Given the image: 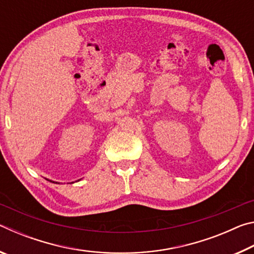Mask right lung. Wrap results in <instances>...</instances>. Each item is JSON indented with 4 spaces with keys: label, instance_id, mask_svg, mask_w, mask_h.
I'll return each mask as SVG.
<instances>
[{
    "label": "right lung",
    "instance_id": "right-lung-1",
    "mask_svg": "<svg viewBox=\"0 0 254 254\" xmlns=\"http://www.w3.org/2000/svg\"><path fill=\"white\" fill-rule=\"evenodd\" d=\"M50 182H51V180H50ZM53 183H56V182H53ZM56 184H59V183H56Z\"/></svg>",
    "mask_w": 254,
    "mask_h": 254
}]
</instances>
